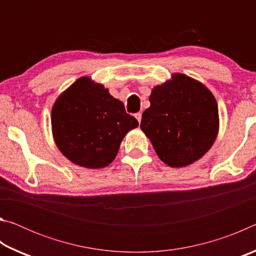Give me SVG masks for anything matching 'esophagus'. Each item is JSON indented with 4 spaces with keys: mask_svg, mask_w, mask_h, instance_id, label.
<instances>
[{
    "mask_svg": "<svg viewBox=\"0 0 256 256\" xmlns=\"http://www.w3.org/2000/svg\"><path fill=\"white\" fill-rule=\"evenodd\" d=\"M136 118L138 120V123H141V118H142V114H141V112H136Z\"/></svg>",
    "mask_w": 256,
    "mask_h": 256,
    "instance_id": "1",
    "label": "esophagus"
}]
</instances>
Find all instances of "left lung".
Masks as SVG:
<instances>
[{
    "instance_id": "8db88e82",
    "label": "left lung",
    "mask_w": 256,
    "mask_h": 256,
    "mask_svg": "<svg viewBox=\"0 0 256 256\" xmlns=\"http://www.w3.org/2000/svg\"><path fill=\"white\" fill-rule=\"evenodd\" d=\"M149 99L140 126L164 164L188 166L211 148L218 134V106L202 84L174 74Z\"/></svg>"
}]
</instances>
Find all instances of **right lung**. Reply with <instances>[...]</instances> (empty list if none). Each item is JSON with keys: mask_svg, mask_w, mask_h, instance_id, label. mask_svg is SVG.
I'll use <instances>...</instances> for the list:
<instances>
[{"mask_svg": "<svg viewBox=\"0 0 256 256\" xmlns=\"http://www.w3.org/2000/svg\"><path fill=\"white\" fill-rule=\"evenodd\" d=\"M138 125L122 102L86 76L60 94L52 110V128L60 152L86 168L110 164L125 134Z\"/></svg>", "mask_w": 256, "mask_h": 256, "instance_id": "obj_1", "label": "right lung"}]
</instances>
